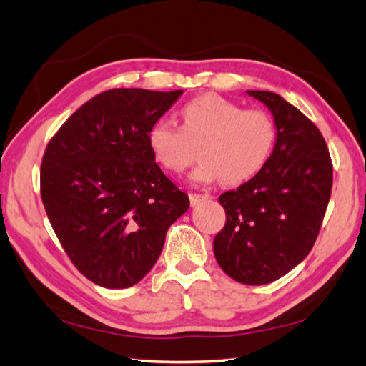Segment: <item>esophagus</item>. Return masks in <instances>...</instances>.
<instances>
[{"instance_id":"esophagus-1","label":"esophagus","mask_w":366,"mask_h":366,"mask_svg":"<svg viewBox=\"0 0 366 366\" xmlns=\"http://www.w3.org/2000/svg\"><path fill=\"white\" fill-rule=\"evenodd\" d=\"M189 198H190V205L192 207H197V205H200L202 202L208 200L209 195H207V194H190Z\"/></svg>"}]
</instances>
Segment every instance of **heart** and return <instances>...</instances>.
Listing matches in <instances>:
<instances>
[{
    "mask_svg": "<svg viewBox=\"0 0 366 366\" xmlns=\"http://www.w3.org/2000/svg\"><path fill=\"white\" fill-rule=\"evenodd\" d=\"M182 126L169 119L154 121L147 131V145L158 164L182 172L202 159L190 172L192 182L240 185L262 172L274 153L277 127L262 109H244L219 95H202L184 104Z\"/></svg>",
    "mask_w": 366,
    "mask_h": 366,
    "instance_id": "b5f03b06",
    "label": "heart"
}]
</instances>
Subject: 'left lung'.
Listing matches in <instances>:
<instances>
[{
    "mask_svg": "<svg viewBox=\"0 0 366 366\" xmlns=\"http://www.w3.org/2000/svg\"><path fill=\"white\" fill-rule=\"evenodd\" d=\"M247 94L271 111L277 144L258 176L219 197L226 224L213 250L229 277L262 286L312 250L331 197L332 164L323 135L302 111L272 92Z\"/></svg>",
    "mask_w": 366,
    "mask_h": 366,
    "instance_id": "obj_1",
    "label": "left lung"
}]
</instances>
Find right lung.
Segmentation results:
<instances>
[{"label": "right lung", "instance_id": "right-lung-1", "mask_svg": "<svg viewBox=\"0 0 366 366\" xmlns=\"http://www.w3.org/2000/svg\"><path fill=\"white\" fill-rule=\"evenodd\" d=\"M182 90L113 89L84 103L49 140L41 200L76 268L107 289L147 276L166 232L190 207L147 145V131Z\"/></svg>", "mask_w": 366, "mask_h": 366}]
</instances>
